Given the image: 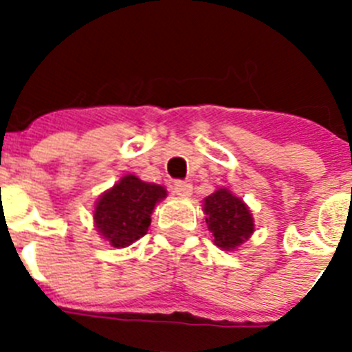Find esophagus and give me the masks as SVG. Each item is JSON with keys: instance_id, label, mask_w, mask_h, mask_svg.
Instances as JSON below:
<instances>
[{"instance_id": "obj_1", "label": "esophagus", "mask_w": 352, "mask_h": 352, "mask_svg": "<svg viewBox=\"0 0 352 352\" xmlns=\"http://www.w3.org/2000/svg\"><path fill=\"white\" fill-rule=\"evenodd\" d=\"M173 194L179 195V197H190L192 195V185L188 182H174L170 186Z\"/></svg>"}]
</instances>
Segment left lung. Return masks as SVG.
I'll list each match as a JSON object with an SVG mask.
<instances>
[{
  "label": "left lung",
  "instance_id": "left-lung-1",
  "mask_svg": "<svg viewBox=\"0 0 352 352\" xmlns=\"http://www.w3.org/2000/svg\"><path fill=\"white\" fill-rule=\"evenodd\" d=\"M203 211L214 245L223 250H234L245 243L256 227L247 204L227 188H219L208 195Z\"/></svg>",
  "mask_w": 352,
  "mask_h": 352
}]
</instances>
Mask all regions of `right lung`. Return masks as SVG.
Returning <instances> with one entry per match:
<instances>
[{
	"label": "right lung",
	"mask_w": 352,
	"mask_h": 352,
	"mask_svg": "<svg viewBox=\"0 0 352 352\" xmlns=\"http://www.w3.org/2000/svg\"><path fill=\"white\" fill-rule=\"evenodd\" d=\"M166 195L162 185L126 174L96 201L93 211L96 231L114 248L129 247L148 232L151 213Z\"/></svg>",
	"instance_id": "right-lung-1"
}]
</instances>
